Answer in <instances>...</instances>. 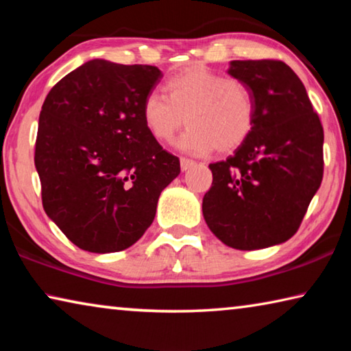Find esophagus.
<instances>
[{"instance_id": "1", "label": "esophagus", "mask_w": 351, "mask_h": 351, "mask_svg": "<svg viewBox=\"0 0 351 351\" xmlns=\"http://www.w3.org/2000/svg\"><path fill=\"white\" fill-rule=\"evenodd\" d=\"M180 162H181V170L182 171H186V170H189L190 167H193V165H195V161H192V159H189V158H181Z\"/></svg>"}]
</instances>
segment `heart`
<instances>
[{
  "label": "heart",
  "mask_w": 351,
  "mask_h": 351,
  "mask_svg": "<svg viewBox=\"0 0 351 351\" xmlns=\"http://www.w3.org/2000/svg\"><path fill=\"white\" fill-rule=\"evenodd\" d=\"M164 90L167 96L153 91L141 106L142 122L156 141L169 142L184 119L189 128L176 147L189 154L199 156L215 148L229 153L251 136L257 110L246 83L192 64L169 77Z\"/></svg>",
  "instance_id": "obj_1"
}]
</instances>
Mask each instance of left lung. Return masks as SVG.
Listing matches in <instances>:
<instances>
[{
  "label": "left lung",
  "mask_w": 351,
  "mask_h": 351,
  "mask_svg": "<svg viewBox=\"0 0 351 351\" xmlns=\"http://www.w3.org/2000/svg\"><path fill=\"white\" fill-rule=\"evenodd\" d=\"M228 74L255 99L254 130L226 161L210 164L203 215L218 240L240 251L293 237L324 175V128L304 83L278 60H232Z\"/></svg>",
  "instance_id": "obj_1"
}]
</instances>
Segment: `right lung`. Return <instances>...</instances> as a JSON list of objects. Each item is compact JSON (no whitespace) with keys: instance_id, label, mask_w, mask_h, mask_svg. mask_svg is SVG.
<instances>
[{"instance_id":"right-lung-1","label":"right lung","mask_w":351,"mask_h":351,"mask_svg":"<svg viewBox=\"0 0 351 351\" xmlns=\"http://www.w3.org/2000/svg\"><path fill=\"white\" fill-rule=\"evenodd\" d=\"M161 79L150 64L94 58L64 75L41 106L35 169L45 212L83 251L133 246L180 175V159L162 150L141 116Z\"/></svg>"}]
</instances>
